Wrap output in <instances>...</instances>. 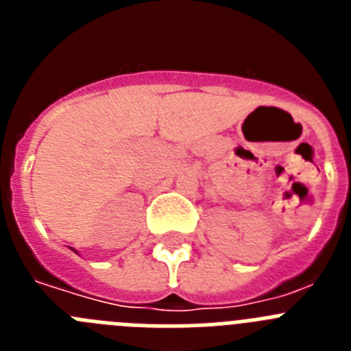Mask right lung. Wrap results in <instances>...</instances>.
I'll return each instance as SVG.
<instances>
[{
  "instance_id": "obj_1",
  "label": "right lung",
  "mask_w": 351,
  "mask_h": 351,
  "mask_svg": "<svg viewBox=\"0 0 351 351\" xmlns=\"http://www.w3.org/2000/svg\"><path fill=\"white\" fill-rule=\"evenodd\" d=\"M73 251H75V250H73Z\"/></svg>"
}]
</instances>
